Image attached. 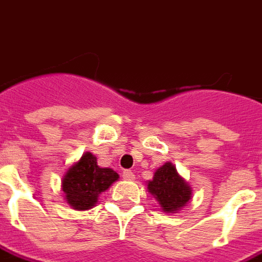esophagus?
Returning <instances> with one entry per match:
<instances>
[{
    "label": "esophagus",
    "mask_w": 262,
    "mask_h": 262,
    "mask_svg": "<svg viewBox=\"0 0 262 262\" xmlns=\"http://www.w3.org/2000/svg\"><path fill=\"white\" fill-rule=\"evenodd\" d=\"M124 179L133 180V179H135V173H133L132 171H129V169H125V171H124Z\"/></svg>",
    "instance_id": "1"
}]
</instances>
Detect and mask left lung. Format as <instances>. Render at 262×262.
Wrapping results in <instances>:
<instances>
[{
    "label": "left lung",
    "mask_w": 262,
    "mask_h": 262,
    "mask_svg": "<svg viewBox=\"0 0 262 262\" xmlns=\"http://www.w3.org/2000/svg\"><path fill=\"white\" fill-rule=\"evenodd\" d=\"M148 191L156 198L164 212L179 211L191 201V187L178 173L171 161L157 168L153 179L148 182Z\"/></svg>",
    "instance_id": "1"
}]
</instances>
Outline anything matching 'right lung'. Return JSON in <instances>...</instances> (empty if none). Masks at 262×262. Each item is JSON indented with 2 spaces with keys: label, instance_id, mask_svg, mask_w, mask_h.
<instances>
[{
  "label": "right lung",
  "instance_id": "add662e5",
  "mask_svg": "<svg viewBox=\"0 0 262 262\" xmlns=\"http://www.w3.org/2000/svg\"><path fill=\"white\" fill-rule=\"evenodd\" d=\"M118 179L120 176L116 171L101 168L97 164V157L86 152L67 169L61 180V190L74 210H89L97 205L99 193L105 192Z\"/></svg>",
  "mask_w": 262,
  "mask_h": 262
}]
</instances>
